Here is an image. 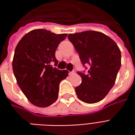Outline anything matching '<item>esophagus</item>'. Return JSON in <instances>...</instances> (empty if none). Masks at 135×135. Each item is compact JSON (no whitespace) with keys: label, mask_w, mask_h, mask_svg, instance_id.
<instances>
[{"label":"esophagus","mask_w":135,"mask_h":135,"mask_svg":"<svg viewBox=\"0 0 135 135\" xmlns=\"http://www.w3.org/2000/svg\"><path fill=\"white\" fill-rule=\"evenodd\" d=\"M69 75H73V74H74V71H69Z\"/></svg>","instance_id":"34e87169"}]
</instances>
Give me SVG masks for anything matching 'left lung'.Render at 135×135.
<instances>
[{
	"instance_id": "8db88e82",
	"label": "left lung",
	"mask_w": 135,
	"mask_h": 135,
	"mask_svg": "<svg viewBox=\"0 0 135 135\" xmlns=\"http://www.w3.org/2000/svg\"><path fill=\"white\" fill-rule=\"evenodd\" d=\"M68 38L79 53L82 64L90 65L87 74L77 72L81 85L75 88L79 100L87 103L100 101L116 82L121 67V51L112 39L97 31L69 34Z\"/></svg>"
}]
</instances>
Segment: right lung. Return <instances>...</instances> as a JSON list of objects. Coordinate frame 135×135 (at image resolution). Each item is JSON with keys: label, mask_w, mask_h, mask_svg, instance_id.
Masks as SVG:
<instances>
[{"label": "right lung", "mask_w": 135, "mask_h": 135, "mask_svg": "<svg viewBox=\"0 0 135 135\" xmlns=\"http://www.w3.org/2000/svg\"><path fill=\"white\" fill-rule=\"evenodd\" d=\"M66 36L37 29L26 34L16 45L12 61L13 74L20 89L34 105L47 107L58 98L59 83L69 72L52 64H58L56 48Z\"/></svg>", "instance_id": "obj_1"}]
</instances>
